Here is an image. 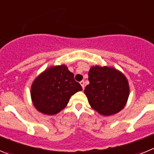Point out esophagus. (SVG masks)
Wrapping results in <instances>:
<instances>
[{
    "label": "esophagus",
    "mask_w": 154,
    "mask_h": 154,
    "mask_svg": "<svg viewBox=\"0 0 154 154\" xmlns=\"http://www.w3.org/2000/svg\"><path fill=\"white\" fill-rule=\"evenodd\" d=\"M80 84H81L82 87V89H84V88H85V82H84L83 80H82V81L80 82Z\"/></svg>",
    "instance_id": "esophagus-1"
}]
</instances>
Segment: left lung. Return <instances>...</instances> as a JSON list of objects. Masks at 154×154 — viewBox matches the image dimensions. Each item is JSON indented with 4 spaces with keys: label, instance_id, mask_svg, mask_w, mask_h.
<instances>
[{
    "label": "left lung",
    "instance_id": "8db88e82",
    "mask_svg": "<svg viewBox=\"0 0 154 154\" xmlns=\"http://www.w3.org/2000/svg\"><path fill=\"white\" fill-rule=\"evenodd\" d=\"M89 81L84 92L92 109L104 116L123 109L130 89L122 73L112 68L93 66L89 72Z\"/></svg>",
    "mask_w": 154,
    "mask_h": 154
}]
</instances>
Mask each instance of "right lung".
<instances>
[{"mask_svg": "<svg viewBox=\"0 0 154 154\" xmlns=\"http://www.w3.org/2000/svg\"><path fill=\"white\" fill-rule=\"evenodd\" d=\"M81 90L73 73L65 65H61L50 68L37 77L31 85V95L39 112L54 115L66 106L71 96Z\"/></svg>", "mask_w": 154, "mask_h": 154, "instance_id": "obj_1", "label": "right lung"}]
</instances>
